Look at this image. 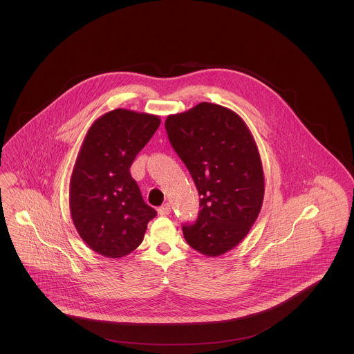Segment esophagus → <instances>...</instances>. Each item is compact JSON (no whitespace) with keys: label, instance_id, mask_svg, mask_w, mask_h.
I'll return each instance as SVG.
<instances>
[{"label":"esophagus","instance_id":"obj_1","mask_svg":"<svg viewBox=\"0 0 354 354\" xmlns=\"http://www.w3.org/2000/svg\"><path fill=\"white\" fill-rule=\"evenodd\" d=\"M158 212H159V215H162V216H167L171 214V205H169V203H166L165 205H162L159 209H158Z\"/></svg>","mask_w":354,"mask_h":354}]
</instances>
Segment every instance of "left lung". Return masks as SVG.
<instances>
[{
	"label": "left lung",
	"instance_id": "8db88e82",
	"mask_svg": "<svg viewBox=\"0 0 354 354\" xmlns=\"http://www.w3.org/2000/svg\"><path fill=\"white\" fill-rule=\"evenodd\" d=\"M165 126L201 196L198 220L183 227L187 243L209 257L234 250L264 201V171L251 130L235 111L209 102L171 114Z\"/></svg>",
	"mask_w": 354,
	"mask_h": 354
}]
</instances>
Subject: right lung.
Instances as JSON below:
<instances>
[{"mask_svg": "<svg viewBox=\"0 0 354 354\" xmlns=\"http://www.w3.org/2000/svg\"><path fill=\"white\" fill-rule=\"evenodd\" d=\"M159 124L158 115L115 109L84 135L70 178V215L81 239L104 257L136 250L156 215L143 202L130 167Z\"/></svg>", "mask_w": 354, "mask_h": 354, "instance_id": "add662e5", "label": "right lung"}]
</instances>
